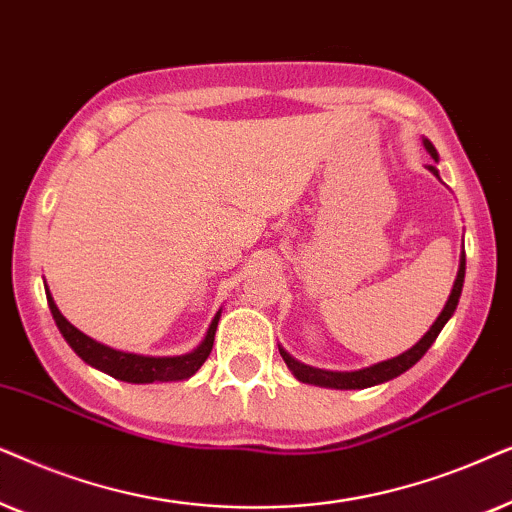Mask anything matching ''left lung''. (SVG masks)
Masks as SVG:
<instances>
[{
    "instance_id": "obj_1",
    "label": "left lung",
    "mask_w": 512,
    "mask_h": 512,
    "mask_svg": "<svg viewBox=\"0 0 512 512\" xmlns=\"http://www.w3.org/2000/svg\"><path fill=\"white\" fill-rule=\"evenodd\" d=\"M424 147H426V152L431 154L435 161H438V152H435L433 142L424 138ZM428 170H431L435 177H440L438 168H435V166H428ZM463 278H466V252L461 250L459 271H456L452 292H449V297H447L445 306H442L440 316L435 318L431 330H428L426 335L412 346V349H407L405 353H400V356H395L391 360H381V363L363 367V370L332 372V370H320V367H311V365L299 363V360L292 358L290 353L283 349V346H278V351H281V356L285 360V365H288V370L295 374V379L302 381V384H313V386H323V388H339V391H356V388H370V386L384 384V381H391L395 377H400V374L410 370L412 365H417L419 360L424 358V353L431 349V344L435 342V339H438L442 327H445L447 320L454 316L456 304H459V297H461V290H463Z\"/></svg>"
}]
</instances>
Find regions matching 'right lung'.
<instances>
[{"label": "right lung", "mask_w": 512, "mask_h": 512, "mask_svg": "<svg viewBox=\"0 0 512 512\" xmlns=\"http://www.w3.org/2000/svg\"><path fill=\"white\" fill-rule=\"evenodd\" d=\"M46 299H49V309L53 313V320H56L60 335H63L65 342L72 346V351L77 353L84 363L95 367V370L105 372L114 379L128 381V384H154V381H182L194 377V374L199 372V367L206 363L210 351H213L215 330L222 316L220 309L215 313V318L210 320L206 337H203L201 344L189 353H182V356H140V353L117 351L112 349V346L95 342V339L77 330V327L60 313L49 288H46Z\"/></svg>", "instance_id": "obj_1"}]
</instances>
